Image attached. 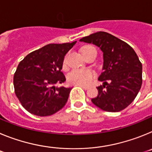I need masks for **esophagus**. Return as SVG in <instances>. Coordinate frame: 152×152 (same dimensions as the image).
Returning <instances> with one entry per match:
<instances>
[{"label": "esophagus", "mask_w": 152, "mask_h": 152, "mask_svg": "<svg viewBox=\"0 0 152 152\" xmlns=\"http://www.w3.org/2000/svg\"><path fill=\"white\" fill-rule=\"evenodd\" d=\"M77 86H79V87H80V88H83V89H84V90L88 89V87H87V86H84V85H77Z\"/></svg>", "instance_id": "34e87169"}]
</instances>
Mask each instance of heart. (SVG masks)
<instances>
[{
	"label": "heart",
	"mask_w": 152,
	"mask_h": 152,
	"mask_svg": "<svg viewBox=\"0 0 152 152\" xmlns=\"http://www.w3.org/2000/svg\"><path fill=\"white\" fill-rule=\"evenodd\" d=\"M91 48H94V47L91 46V45L83 47L81 52L83 53L84 51ZM62 68H67V56H64L63 59ZM94 76V73L91 69H88V68L87 69H73L68 74L67 78H68V82L71 84H76V85H86L91 81Z\"/></svg>",
	"instance_id": "b5f03b06"
}]
</instances>
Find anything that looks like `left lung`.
<instances>
[{
	"label": "left lung",
	"mask_w": 152,
	"mask_h": 152,
	"mask_svg": "<svg viewBox=\"0 0 152 152\" xmlns=\"http://www.w3.org/2000/svg\"><path fill=\"white\" fill-rule=\"evenodd\" d=\"M80 41L93 43L103 52V72L98 80V94L92 103L107 112H119L136 97L142 84V65L126 42L106 32H97ZM109 80V83L107 80Z\"/></svg>",
	"instance_id": "8db88e82"
}]
</instances>
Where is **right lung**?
<instances>
[{
    "label": "right lung",
    "mask_w": 152,
    "mask_h": 152,
    "mask_svg": "<svg viewBox=\"0 0 152 152\" xmlns=\"http://www.w3.org/2000/svg\"><path fill=\"white\" fill-rule=\"evenodd\" d=\"M75 43L49 44L30 52L19 63L13 76L14 92L28 112L51 116L66 104L72 88L55 85L66 80L61 72L62 61Z\"/></svg>",
    "instance_id": "1"
}]
</instances>
